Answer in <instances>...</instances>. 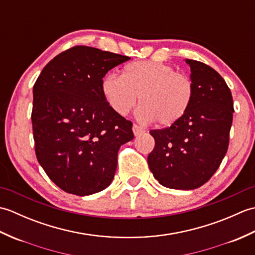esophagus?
I'll list each match as a JSON object with an SVG mask.
<instances>
[{"label": "esophagus", "instance_id": "esophagus-1", "mask_svg": "<svg viewBox=\"0 0 255 255\" xmlns=\"http://www.w3.org/2000/svg\"><path fill=\"white\" fill-rule=\"evenodd\" d=\"M132 131L134 136H140V134H142L144 132V129L141 126H138V125H133L132 126Z\"/></svg>", "mask_w": 255, "mask_h": 255}]
</instances>
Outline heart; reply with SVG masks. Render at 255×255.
Instances as JSON below:
<instances>
[{"label": "heart", "instance_id": "b5f03b06", "mask_svg": "<svg viewBox=\"0 0 255 255\" xmlns=\"http://www.w3.org/2000/svg\"><path fill=\"white\" fill-rule=\"evenodd\" d=\"M102 93L118 115L126 116L137 105L142 122L156 121L160 126L177 123L188 111L194 88L191 79L177 73L169 64L137 61L125 69L124 75L108 73L102 81Z\"/></svg>", "mask_w": 255, "mask_h": 255}]
</instances>
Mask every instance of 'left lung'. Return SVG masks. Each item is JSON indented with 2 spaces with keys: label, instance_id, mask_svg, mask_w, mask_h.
Returning <instances> with one entry per match:
<instances>
[{
  "label": "left lung",
  "instance_id": "obj_1",
  "mask_svg": "<svg viewBox=\"0 0 255 255\" xmlns=\"http://www.w3.org/2000/svg\"><path fill=\"white\" fill-rule=\"evenodd\" d=\"M191 67L193 100L185 115L170 127L151 130L155 145L149 169L161 185L195 189L217 171L229 145L234 101L221 75L203 62L185 59Z\"/></svg>",
  "mask_w": 255,
  "mask_h": 255
}]
</instances>
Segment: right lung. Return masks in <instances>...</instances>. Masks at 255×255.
Wrapping results in <instances>:
<instances>
[{
    "label": "right lung",
    "mask_w": 255,
    "mask_h": 255,
    "mask_svg": "<svg viewBox=\"0 0 255 255\" xmlns=\"http://www.w3.org/2000/svg\"><path fill=\"white\" fill-rule=\"evenodd\" d=\"M129 57L78 46L42 69L32 89L31 123L37 160L64 192L88 196L111 185L121 145L132 124L102 93L105 74Z\"/></svg>",
    "instance_id": "obj_1"
}]
</instances>
